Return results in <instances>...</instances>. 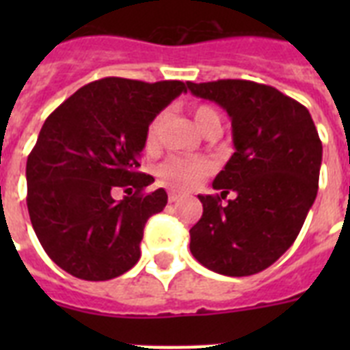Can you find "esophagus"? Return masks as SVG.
Returning <instances> with one entry per match:
<instances>
[{
    "mask_svg": "<svg viewBox=\"0 0 350 350\" xmlns=\"http://www.w3.org/2000/svg\"><path fill=\"white\" fill-rule=\"evenodd\" d=\"M180 198H181V194H180V192H178V191H169V202H170V203L178 202Z\"/></svg>",
    "mask_w": 350,
    "mask_h": 350,
    "instance_id": "1",
    "label": "esophagus"
}]
</instances>
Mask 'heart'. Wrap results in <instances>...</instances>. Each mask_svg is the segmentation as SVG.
Listing matches in <instances>:
<instances>
[{
	"instance_id": "1",
	"label": "heart",
	"mask_w": 350,
	"mask_h": 350,
	"mask_svg": "<svg viewBox=\"0 0 350 350\" xmlns=\"http://www.w3.org/2000/svg\"><path fill=\"white\" fill-rule=\"evenodd\" d=\"M213 120H219L218 112L214 109L207 105L196 107L194 121H196L198 129H202ZM156 129H158V120H154L148 129V143L154 142ZM211 172H213V163L208 159L194 158V156H170L158 167V178L161 180V183L178 189V191H191Z\"/></svg>"
}]
</instances>
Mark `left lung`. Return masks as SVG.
Returning a JSON list of instances; mask_svg holds the SVG:
<instances>
[{"label":"left lung","instance_id":"left-lung-1","mask_svg":"<svg viewBox=\"0 0 350 350\" xmlns=\"http://www.w3.org/2000/svg\"><path fill=\"white\" fill-rule=\"evenodd\" d=\"M187 87L224 107L232 123L234 154L213 181L219 196H198L200 221L191 252L225 276H250L271 267L298 238L318 194L321 142L309 111L269 85L218 79Z\"/></svg>","mask_w":350,"mask_h":350}]
</instances>
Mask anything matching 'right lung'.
I'll return each instance as SVG.
<instances>
[{"instance_id": "right-lung-1", "label": "right lung", "mask_w": 350, "mask_h": 350, "mask_svg": "<svg viewBox=\"0 0 350 350\" xmlns=\"http://www.w3.org/2000/svg\"><path fill=\"white\" fill-rule=\"evenodd\" d=\"M187 92L181 81L103 78L65 100L27 159V207L54 263L87 282L121 276L139 260L143 229L167 205L137 170L152 120ZM123 188V200L113 192Z\"/></svg>"}]
</instances>
